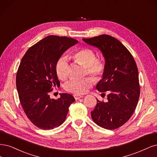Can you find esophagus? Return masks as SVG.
Returning <instances> with one entry per match:
<instances>
[{
    "label": "esophagus",
    "instance_id": "obj_1",
    "mask_svg": "<svg viewBox=\"0 0 157 157\" xmlns=\"http://www.w3.org/2000/svg\"><path fill=\"white\" fill-rule=\"evenodd\" d=\"M74 97L75 98V100H79V98H82L83 96H80V95H78V94H74Z\"/></svg>",
    "mask_w": 157,
    "mask_h": 157
}]
</instances>
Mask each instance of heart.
Returning <instances> with one entry per match:
<instances>
[{
	"mask_svg": "<svg viewBox=\"0 0 157 157\" xmlns=\"http://www.w3.org/2000/svg\"><path fill=\"white\" fill-rule=\"evenodd\" d=\"M75 62L85 67V74H89L95 80L102 78L105 71L103 60L97 59L93 50L84 48L79 50L73 55ZM55 72L60 79H66L68 75V60L67 57H60L55 64ZM93 81L90 78H85L80 80L70 79L66 82L64 88L67 91L75 94H84L91 87Z\"/></svg>",
	"mask_w": 157,
	"mask_h": 157,
	"instance_id": "obj_1",
	"label": "heart"
}]
</instances>
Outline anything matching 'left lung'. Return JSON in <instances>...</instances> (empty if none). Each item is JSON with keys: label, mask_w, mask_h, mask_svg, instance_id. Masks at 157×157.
<instances>
[{"label": "left lung", "mask_w": 157, "mask_h": 157, "mask_svg": "<svg viewBox=\"0 0 157 157\" xmlns=\"http://www.w3.org/2000/svg\"><path fill=\"white\" fill-rule=\"evenodd\" d=\"M82 40L98 48L105 59V71L96 88L102 93L108 91V102L97 100L91 117L101 127L118 128L129 120L138 104L140 88L137 66L128 50L113 36L102 34Z\"/></svg>", "instance_id": "obj_1"}]
</instances>
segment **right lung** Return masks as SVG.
I'll return each mask as SVG.
<instances>
[{"instance_id":"right-lung-1","label":"right lung","mask_w":157,"mask_h":157,"mask_svg":"<svg viewBox=\"0 0 157 157\" xmlns=\"http://www.w3.org/2000/svg\"><path fill=\"white\" fill-rule=\"evenodd\" d=\"M77 43L72 38L50 35L30 48L20 63L16 75L19 101L27 117L39 128L51 130L61 125L75 101L67 93L52 99L49 93L60 85L55 72L58 59Z\"/></svg>"}]
</instances>
